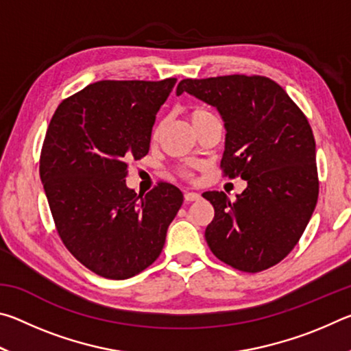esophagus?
<instances>
[{
  "label": "esophagus",
  "mask_w": 351,
  "mask_h": 351,
  "mask_svg": "<svg viewBox=\"0 0 351 351\" xmlns=\"http://www.w3.org/2000/svg\"><path fill=\"white\" fill-rule=\"evenodd\" d=\"M201 198V195L197 192H186L184 193V199L187 201V203H192V201H197Z\"/></svg>",
  "instance_id": "esophagus-1"
}]
</instances>
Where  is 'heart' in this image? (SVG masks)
Returning a JSON list of instances; mask_svg holds the SVG:
<instances>
[{"label":"heart","instance_id":"1","mask_svg":"<svg viewBox=\"0 0 351 351\" xmlns=\"http://www.w3.org/2000/svg\"><path fill=\"white\" fill-rule=\"evenodd\" d=\"M209 116H212V114H210L209 111H206V110H193L192 112H190V121H192V125H193V123H197L198 121H201V119L209 117ZM161 128H162V123H159V125L156 127V130H154V136L159 134V132H161Z\"/></svg>","mask_w":351,"mask_h":351}]
</instances>
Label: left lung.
<instances>
[{"instance_id":"1","label":"left lung","mask_w":351,"mask_h":351,"mask_svg":"<svg viewBox=\"0 0 351 351\" xmlns=\"http://www.w3.org/2000/svg\"><path fill=\"white\" fill-rule=\"evenodd\" d=\"M189 93L215 106L226 128L221 169L247 182L235 201L204 192L215 217L206 241L217 258L245 272L277 265L293 251L319 195L316 142L308 119L280 85L261 75L184 79Z\"/></svg>"}]
</instances>
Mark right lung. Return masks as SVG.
Returning <instances> with one entry per match:
<instances>
[{
    "label": "right lung",
    "mask_w": 351,
    "mask_h": 351,
    "mask_svg": "<svg viewBox=\"0 0 351 351\" xmlns=\"http://www.w3.org/2000/svg\"><path fill=\"white\" fill-rule=\"evenodd\" d=\"M176 79L102 80L58 105L40 156L57 232L88 269L125 280L161 254L182 192L159 182L145 197L127 187L128 162L150 150L152 128Z\"/></svg>",
    "instance_id": "1"
}]
</instances>
